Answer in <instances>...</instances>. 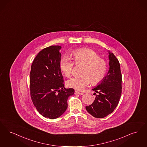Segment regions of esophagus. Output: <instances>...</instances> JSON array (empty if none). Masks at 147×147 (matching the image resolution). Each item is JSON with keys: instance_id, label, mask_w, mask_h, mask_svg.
I'll return each mask as SVG.
<instances>
[{"instance_id": "34e87169", "label": "esophagus", "mask_w": 147, "mask_h": 147, "mask_svg": "<svg viewBox=\"0 0 147 147\" xmlns=\"http://www.w3.org/2000/svg\"><path fill=\"white\" fill-rule=\"evenodd\" d=\"M75 94H80V95H82L83 94V93H81V92H79L77 90L75 91Z\"/></svg>"}]
</instances>
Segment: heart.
Returning a JSON list of instances; mask_svg holds the SVG:
<instances>
[{"label": "heart", "instance_id": "1", "mask_svg": "<svg viewBox=\"0 0 147 147\" xmlns=\"http://www.w3.org/2000/svg\"><path fill=\"white\" fill-rule=\"evenodd\" d=\"M72 56L75 64L83 65L84 67L82 73L83 76L72 77L67 81L68 87L80 90L87 86L90 82L96 85L104 80L107 74L108 65L96 51L90 49L81 48L73 51ZM75 63L70 57L66 56L61 57L60 67L65 76H70Z\"/></svg>", "mask_w": 147, "mask_h": 147}]
</instances>
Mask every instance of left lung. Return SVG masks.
<instances>
[{
	"label": "left lung",
	"mask_w": 147,
	"mask_h": 147,
	"mask_svg": "<svg viewBox=\"0 0 147 147\" xmlns=\"http://www.w3.org/2000/svg\"><path fill=\"white\" fill-rule=\"evenodd\" d=\"M109 70L104 80L92 89L95 100L86 109L96 118H103L113 113L117 106L122 93V75L120 65L113 53L109 52Z\"/></svg>",
	"instance_id": "1"
}]
</instances>
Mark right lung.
<instances>
[{
  "instance_id": "add662e5",
  "label": "right lung",
  "mask_w": 147,
  "mask_h": 147,
  "mask_svg": "<svg viewBox=\"0 0 147 147\" xmlns=\"http://www.w3.org/2000/svg\"><path fill=\"white\" fill-rule=\"evenodd\" d=\"M61 47L51 45L40 51L34 58L30 72V94L33 105L43 116L55 119L67 108V99L73 88L64 87L60 67Z\"/></svg>"
}]
</instances>
